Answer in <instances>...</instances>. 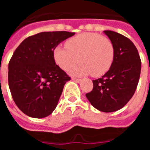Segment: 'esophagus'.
<instances>
[{
    "label": "esophagus",
    "mask_w": 150,
    "mask_h": 150,
    "mask_svg": "<svg viewBox=\"0 0 150 150\" xmlns=\"http://www.w3.org/2000/svg\"><path fill=\"white\" fill-rule=\"evenodd\" d=\"M74 81L76 82V83H80L81 82V79H77V78H72Z\"/></svg>",
    "instance_id": "1"
}]
</instances>
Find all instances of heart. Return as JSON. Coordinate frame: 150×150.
<instances>
[{"mask_svg": "<svg viewBox=\"0 0 150 150\" xmlns=\"http://www.w3.org/2000/svg\"><path fill=\"white\" fill-rule=\"evenodd\" d=\"M55 63L63 71H71L74 75L90 74L99 77L109 71L115 57L112 41L105 36L95 32H85L70 38L65 47L57 46L53 51Z\"/></svg>", "mask_w": 150, "mask_h": 150, "instance_id": "obj_1", "label": "heart"}]
</instances>
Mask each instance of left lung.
Returning a JSON list of instances; mask_svg holds the SVG:
<instances>
[{
	"label": "left lung",
	"mask_w": 150,
	"mask_h": 150,
	"mask_svg": "<svg viewBox=\"0 0 150 150\" xmlns=\"http://www.w3.org/2000/svg\"><path fill=\"white\" fill-rule=\"evenodd\" d=\"M104 34L113 43L115 57L110 70L93 82V89L86 94L91 104L105 112L120 110L134 94L141 70L136 46L128 38L112 30Z\"/></svg>",
	"instance_id": "8db88e82"
}]
</instances>
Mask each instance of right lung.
Here are the masks:
<instances>
[{
    "label": "right lung",
    "instance_id": "add662e5",
    "mask_svg": "<svg viewBox=\"0 0 150 150\" xmlns=\"http://www.w3.org/2000/svg\"><path fill=\"white\" fill-rule=\"evenodd\" d=\"M74 34L38 33L24 40L13 52L8 66V83L13 100L27 116L44 118L55 109L71 77L55 64L53 51Z\"/></svg>",
    "mask_w": 150,
    "mask_h": 150
}]
</instances>
